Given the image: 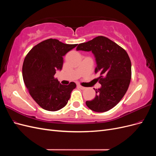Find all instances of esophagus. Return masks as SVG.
I'll return each instance as SVG.
<instances>
[{"mask_svg": "<svg viewBox=\"0 0 156 156\" xmlns=\"http://www.w3.org/2000/svg\"><path fill=\"white\" fill-rule=\"evenodd\" d=\"M78 87H79L80 89H81V90H84V89H86V87H82V86H81V85H78Z\"/></svg>", "mask_w": 156, "mask_h": 156, "instance_id": "obj_1", "label": "esophagus"}]
</instances>
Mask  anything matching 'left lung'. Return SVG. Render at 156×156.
<instances>
[{
    "label": "left lung",
    "instance_id": "left-lung-1",
    "mask_svg": "<svg viewBox=\"0 0 156 156\" xmlns=\"http://www.w3.org/2000/svg\"><path fill=\"white\" fill-rule=\"evenodd\" d=\"M77 51H92L96 62L95 73L101 88L96 90V97L87 101L93 111L103 112L116 106L128 89L131 78V64L127 52L104 36L94 37L78 45Z\"/></svg>",
    "mask_w": 156,
    "mask_h": 156
}]
</instances>
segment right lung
Masks as SVG:
<instances>
[{"mask_svg": "<svg viewBox=\"0 0 156 156\" xmlns=\"http://www.w3.org/2000/svg\"><path fill=\"white\" fill-rule=\"evenodd\" d=\"M77 44H66L56 39H48L33 48L23 64V78L34 100L44 109L56 111L66 106L76 84H61L55 78L61 70L63 56Z\"/></svg>", "mask_w": 156, "mask_h": 156, "instance_id": "add662e5", "label": "right lung"}]
</instances>
